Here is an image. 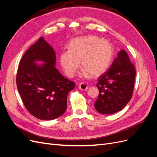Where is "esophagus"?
Instances as JSON below:
<instances>
[{"label": "esophagus", "instance_id": "esophagus-1", "mask_svg": "<svg viewBox=\"0 0 157 157\" xmlns=\"http://www.w3.org/2000/svg\"><path fill=\"white\" fill-rule=\"evenodd\" d=\"M78 88L80 90H86L88 88V85L86 82H82L80 83L79 85H78Z\"/></svg>", "mask_w": 157, "mask_h": 157}]
</instances>
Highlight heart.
Returning a JSON list of instances; mask_svg holds the SVG:
<instances>
[{
  "instance_id": "heart-1",
  "label": "heart",
  "mask_w": 157,
  "mask_h": 157,
  "mask_svg": "<svg viewBox=\"0 0 157 157\" xmlns=\"http://www.w3.org/2000/svg\"><path fill=\"white\" fill-rule=\"evenodd\" d=\"M113 47L110 42L96 36L78 37L69 44V50L60 55L59 61L65 75L73 77L81 65L82 76L89 74L98 77L109 67L113 56Z\"/></svg>"
}]
</instances>
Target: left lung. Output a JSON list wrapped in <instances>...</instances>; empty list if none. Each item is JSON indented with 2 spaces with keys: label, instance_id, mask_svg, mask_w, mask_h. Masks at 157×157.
<instances>
[{
  "label": "left lung",
  "instance_id": "1",
  "mask_svg": "<svg viewBox=\"0 0 157 157\" xmlns=\"http://www.w3.org/2000/svg\"><path fill=\"white\" fill-rule=\"evenodd\" d=\"M136 69L124 50H121L105 73L98 79L99 96L94 103L99 113L111 115L121 111L132 98Z\"/></svg>",
  "mask_w": 157,
  "mask_h": 157
}]
</instances>
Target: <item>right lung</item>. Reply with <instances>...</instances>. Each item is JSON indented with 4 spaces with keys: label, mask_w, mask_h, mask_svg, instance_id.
Returning <instances> with one entry per match:
<instances>
[{
    "label": "right lung",
    "mask_w": 157,
    "mask_h": 157,
    "mask_svg": "<svg viewBox=\"0 0 157 157\" xmlns=\"http://www.w3.org/2000/svg\"><path fill=\"white\" fill-rule=\"evenodd\" d=\"M45 63L39 65L36 61ZM56 52L41 37L28 49L19 63L16 84L27 110L40 120H54L67 109V98L75 83L55 67Z\"/></svg>",
    "instance_id": "1"
}]
</instances>
